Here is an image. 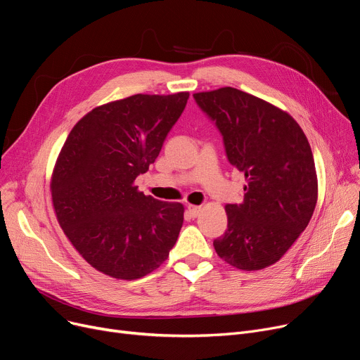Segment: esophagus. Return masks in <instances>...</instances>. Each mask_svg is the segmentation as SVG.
<instances>
[{"instance_id":"1","label":"esophagus","mask_w":360,"mask_h":360,"mask_svg":"<svg viewBox=\"0 0 360 360\" xmlns=\"http://www.w3.org/2000/svg\"><path fill=\"white\" fill-rule=\"evenodd\" d=\"M186 209H188V212H190V214H191L193 217H197V216L201 213V206L188 205V206H186Z\"/></svg>"}]
</instances>
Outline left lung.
Listing matches in <instances>:
<instances>
[{
	"instance_id": "obj_1",
	"label": "left lung",
	"mask_w": 360,
	"mask_h": 360,
	"mask_svg": "<svg viewBox=\"0 0 360 360\" xmlns=\"http://www.w3.org/2000/svg\"><path fill=\"white\" fill-rule=\"evenodd\" d=\"M221 131L229 163L243 172L244 200L226 205L228 229L213 241L217 256L241 271L283 257L309 225L318 176L307 138L291 115L232 86L195 92Z\"/></svg>"
}]
</instances>
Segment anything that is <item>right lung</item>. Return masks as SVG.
Here are the masks:
<instances>
[{
  "mask_svg": "<svg viewBox=\"0 0 360 360\" xmlns=\"http://www.w3.org/2000/svg\"><path fill=\"white\" fill-rule=\"evenodd\" d=\"M190 92L135 94L92 108L70 131L50 190L57 221L98 272L134 281L167 259L184 222L181 202L138 190Z\"/></svg>",
  "mask_w": 360,
  "mask_h": 360,
  "instance_id": "right-lung-1",
  "label": "right lung"
}]
</instances>
